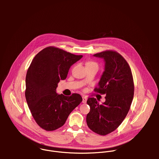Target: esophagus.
Here are the masks:
<instances>
[{"label":"esophagus","mask_w":159,"mask_h":159,"mask_svg":"<svg viewBox=\"0 0 159 159\" xmlns=\"http://www.w3.org/2000/svg\"><path fill=\"white\" fill-rule=\"evenodd\" d=\"M87 100V98L85 96H82V102L83 103H86Z\"/></svg>","instance_id":"obj_1"}]
</instances>
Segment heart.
<instances>
[{"label":"heart","mask_w":159,"mask_h":159,"mask_svg":"<svg viewBox=\"0 0 159 159\" xmlns=\"http://www.w3.org/2000/svg\"><path fill=\"white\" fill-rule=\"evenodd\" d=\"M86 66H98V64L95 62V61H89L88 62H87L86 63Z\"/></svg>","instance_id":"1"}]
</instances>
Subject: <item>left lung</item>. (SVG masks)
<instances>
[{"label":"left lung","mask_w":159,"mask_h":159,"mask_svg":"<svg viewBox=\"0 0 159 159\" xmlns=\"http://www.w3.org/2000/svg\"><path fill=\"white\" fill-rule=\"evenodd\" d=\"M94 56L105 61L104 71L94 91L106 94V101L99 104L96 98H88L90 112L86 121L93 131L106 135L115 131L128 114L134 96L133 79L128 63L118 52L106 50Z\"/></svg>","instance_id":"8db88e82"}]
</instances>
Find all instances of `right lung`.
I'll return each mask as SVG.
<instances>
[{"label": "right lung", "mask_w": 159, "mask_h": 159, "mask_svg": "<svg viewBox=\"0 0 159 159\" xmlns=\"http://www.w3.org/2000/svg\"><path fill=\"white\" fill-rule=\"evenodd\" d=\"M82 55L49 47L39 52L30 64L26 77V99L36 123L53 131L62 126L70 112L82 101L79 94H58L56 89L65 80L70 66Z\"/></svg>", "instance_id": "1"}]
</instances>
